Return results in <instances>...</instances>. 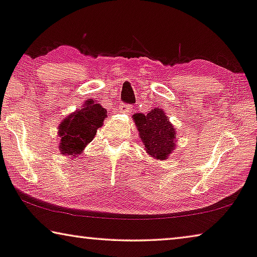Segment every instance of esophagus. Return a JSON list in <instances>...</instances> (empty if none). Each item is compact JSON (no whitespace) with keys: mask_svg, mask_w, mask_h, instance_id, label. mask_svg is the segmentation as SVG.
I'll use <instances>...</instances> for the list:
<instances>
[{"mask_svg":"<svg viewBox=\"0 0 257 257\" xmlns=\"http://www.w3.org/2000/svg\"><path fill=\"white\" fill-rule=\"evenodd\" d=\"M120 112L121 113H132L133 112V106L122 102V104L120 105Z\"/></svg>","mask_w":257,"mask_h":257,"instance_id":"esophagus-1","label":"esophagus"}]
</instances>
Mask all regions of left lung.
Returning a JSON list of instances; mask_svg holds the SVG:
<instances>
[{
    "mask_svg": "<svg viewBox=\"0 0 257 257\" xmlns=\"http://www.w3.org/2000/svg\"><path fill=\"white\" fill-rule=\"evenodd\" d=\"M135 124L145 150L152 158L165 160L175 147V128L163 109L155 108L148 114H135Z\"/></svg>",
    "mask_w": 257,
    "mask_h": 257,
    "instance_id": "obj_1",
    "label": "left lung"
}]
</instances>
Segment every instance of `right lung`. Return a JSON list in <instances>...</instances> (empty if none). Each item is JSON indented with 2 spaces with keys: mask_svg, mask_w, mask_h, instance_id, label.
Listing matches in <instances>:
<instances>
[{
  "mask_svg": "<svg viewBox=\"0 0 257 257\" xmlns=\"http://www.w3.org/2000/svg\"><path fill=\"white\" fill-rule=\"evenodd\" d=\"M107 110L93 100H87L60 124V149L63 155L77 156L87 143L94 139L97 129L101 127Z\"/></svg>",
  "mask_w": 257,
  "mask_h": 257,
  "instance_id": "add662e5",
  "label": "right lung"
}]
</instances>
